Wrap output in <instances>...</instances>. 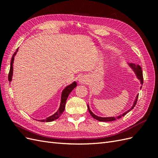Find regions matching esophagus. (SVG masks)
<instances>
[{
  "label": "esophagus",
  "mask_w": 158,
  "mask_h": 158,
  "mask_svg": "<svg viewBox=\"0 0 158 158\" xmlns=\"http://www.w3.org/2000/svg\"><path fill=\"white\" fill-rule=\"evenodd\" d=\"M79 82L81 84H88V77L86 75H81L79 78Z\"/></svg>",
  "instance_id": "1"
}]
</instances>
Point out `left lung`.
<instances>
[{
	"label": "left lung",
	"mask_w": 158,
	"mask_h": 158,
	"mask_svg": "<svg viewBox=\"0 0 158 158\" xmlns=\"http://www.w3.org/2000/svg\"><path fill=\"white\" fill-rule=\"evenodd\" d=\"M128 65H129V66L130 67V68L133 70V71L135 72V73L136 74V76L137 78H138V79L140 80V84L143 85V71H142L141 67H140L139 65H136L135 64H132V63L128 64ZM138 97H139V95H137L136 97V99H135V102H134V104H133L132 106L131 107V108H130L129 110H127V111H126L125 113H123L122 114V115H119V116H117V117H98V116L96 115L95 114H94V113L92 112V110H90L88 105V110H89V113H90V115H91L92 116L93 118H94L95 119L98 120V121H100V122H112V121L116 120L117 119L121 118V117L124 116V115H126V114H127V113L130 112V110H132V109L134 108V107L135 106L136 104V102H137V100H138Z\"/></svg>",
	"instance_id": "1"
}]
</instances>
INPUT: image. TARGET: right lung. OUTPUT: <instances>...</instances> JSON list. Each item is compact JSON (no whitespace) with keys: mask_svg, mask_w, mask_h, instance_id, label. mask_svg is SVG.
Masks as SVG:
<instances>
[{"mask_svg":"<svg viewBox=\"0 0 158 158\" xmlns=\"http://www.w3.org/2000/svg\"><path fill=\"white\" fill-rule=\"evenodd\" d=\"M18 51V48L17 49L16 52L14 53V54L13 55L12 58H11V66H10V70H9V76H8V79L9 82L11 81L12 80V76H13V61H14V58L15 56L16 55L17 52ZM77 87V83L76 81H74L71 84H70L69 85L66 86V88L63 89V91L62 92V95H61V101H60V105L59 107V109L57 110V112L55 113L53 115L49 116L48 117H47L45 119H42V120H39L41 121V122H52V121H54L57 119L58 118L61 116L62 113L64 112V110L65 109V105H66V100L68 98V96L70 94V93L72 92V90L76 88Z\"/></svg>","mask_w":158,"mask_h":158,"instance_id":"1","label":"right lung"}]
</instances>
